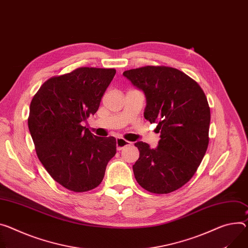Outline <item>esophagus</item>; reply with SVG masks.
Segmentation results:
<instances>
[{
  "label": "esophagus",
  "instance_id": "esophagus-1",
  "mask_svg": "<svg viewBox=\"0 0 248 248\" xmlns=\"http://www.w3.org/2000/svg\"><path fill=\"white\" fill-rule=\"evenodd\" d=\"M130 144H131V142H129L122 138L117 139V149L118 150H122L123 148H124L125 146H129Z\"/></svg>",
  "mask_w": 248,
  "mask_h": 248
}]
</instances>
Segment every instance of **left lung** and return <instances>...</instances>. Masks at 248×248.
<instances>
[{"label": "left lung", "mask_w": 248, "mask_h": 248, "mask_svg": "<svg viewBox=\"0 0 248 248\" xmlns=\"http://www.w3.org/2000/svg\"><path fill=\"white\" fill-rule=\"evenodd\" d=\"M123 75L143 92L144 118L157 124L158 146L138 141L140 158L132 166L146 191L168 194L185 185L201 164L209 144L210 107L199 84L165 66H145Z\"/></svg>", "instance_id": "8db88e82"}]
</instances>
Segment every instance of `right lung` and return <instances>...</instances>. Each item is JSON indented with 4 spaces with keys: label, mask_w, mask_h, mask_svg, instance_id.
<instances>
[{
    "label": "right lung",
    "mask_w": 248,
    "mask_h": 248,
    "mask_svg": "<svg viewBox=\"0 0 248 248\" xmlns=\"http://www.w3.org/2000/svg\"><path fill=\"white\" fill-rule=\"evenodd\" d=\"M115 74V69L81 67L48 79L31 100L28 124L38 159L70 191L98 187L117 152L114 137H96L81 124L98 110Z\"/></svg>",
    "instance_id": "right-lung-1"
}]
</instances>
